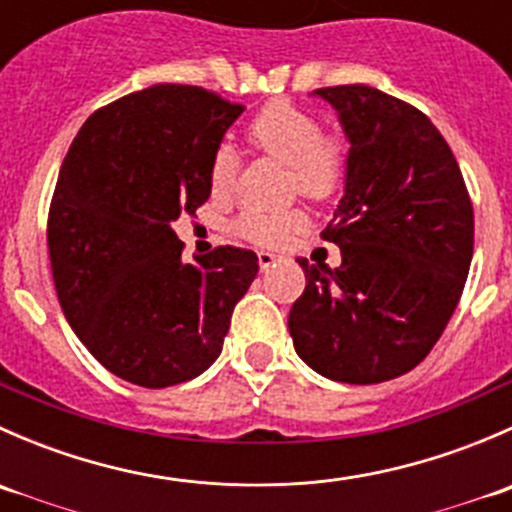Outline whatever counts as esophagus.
I'll return each instance as SVG.
<instances>
[{
    "label": "esophagus",
    "mask_w": 512,
    "mask_h": 512,
    "mask_svg": "<svg viewBox=\"0 0 512 512\" xmlns=\"http://www.w3.org/2000/svg\"><path fill=\"white\" fill-rule=\"evenodd\" d=\"M257 262H260V270H270L277 262V257L272 252H257Z\"/></svg>",
    "instance_id": "obj_1"
}]
</instances>
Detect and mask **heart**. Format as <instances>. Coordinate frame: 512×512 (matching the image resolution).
<instances>
[{
	"instance_id": "heart-1",
	"label": "heart",
	"mask_w": 512,
	"mask_h": 512,
	"mask_svg": "<svg viewBox=\"0 0 512 512\" xmlns=\"http://www.w3.org/2000/svg\"><path fill=\"white\" fill-rule=\"evenodd\" d=\"M247 138L257 151L289 165L292 188L302 198L329 200L347 175V141L337 133H322L314 113L292 103H270L247 126ZM235 153L220 148L210 163L208 183L215 200H225L235 188ZM304 230L302 215L245 210L235 220V232L260 247H280Z\"/></svg>"
}]
</instances>
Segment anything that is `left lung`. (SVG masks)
I'll list each match as a JSON object with an SVG mask.
<instances>
[{"mask_svg": "<svg viewBox=\"0 0 512 512\" xmlns=\"http://www.w3.org/2000/svg\"><path fill=\"white\" fill-rule=\"evenodd\" d=\"M349 138L347 188L322 237L342 265H309L289 309L294 352L344 384L396 379L446 329L473 257V205L431 118L364 84L314 91Z\"/></svg>", "mask_w": 512, "mask_h": 512, "instance_id": "obj_1", "label": "left lung"}]
</instances>
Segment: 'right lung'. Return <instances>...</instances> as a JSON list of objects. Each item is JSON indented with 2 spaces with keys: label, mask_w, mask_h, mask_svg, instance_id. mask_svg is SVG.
<instances>
[{
  "label": "right lung",
  "mask_w": 512,
  "mask_h": 512,
  "mask_svg": "<svg viewBox=\"0 0 512 512\" xmlns=\"http://www.w3.org/2000/svg\"><path fill=\"white\" fill-rule=\"evenodd\" d=\"M240 103L158 84L86 118L56 180L46 223L66 322L111 374L165 389L220 352L257 255L215 247L183 262L170 223L210 198V163Z\"/></svg>",
  "instance_id": "obj_1"
}]
</instances>
